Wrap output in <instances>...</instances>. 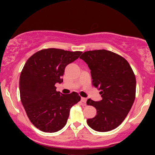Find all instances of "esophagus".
<instances>
[{
  "label": "esophagus",
  "instance_id": "34e87169",
  "mask_svg": "<svg viewBox=\"0 0 155 155\" xmlns=\"http://www.w3.org/2000/svg\"><path fill=\"white\" fill-rule=\"evenodd\" d=\"M81 102L84 103V104H85V103L87 102V98H86V97H81Z\"/></svg>",
  "mask_w": 155,
  "mask_h": 155
}]
</instances>
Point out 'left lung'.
<instances>
[{
	"label": "left lung",
	"instance_id": "8db88e82",
	"mask_svg": "<svg viewBox=\"0 0 155 155\" xmlns=\"http://www.w3.org/2000/svg\"><path fill=\"white\" fill-rule=\"evenodd\" d=\"M80 58L88 65L92 85L102 97L100 101H87L97 110L95 117L87 121L88 125L98 132L112 130L123 122L134 103V73L124 58L106 49L85 51Z\"/></svg>",
	"mask_w": 155,
	"mask_h": 155
}]
</instances>
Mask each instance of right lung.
Returning a JSON list of instances; mask_svg holds the SVG:
<instances>
[{"instance_id": "right-lung-1", "label": "right lung", "mask_w": 155, "mask_h": 155, "mask_svg": "<svg viewBox=\"0 0 155 155\" xmlns=\"http://www.w3.org/2000/svg\"><path fill=\"white\" fill-rule=\"evenodd\" d=\"M81 51L49 48L27 60L19 78L20 99L27 115L35 127L54 133L66 124L71 108L81 100L75 92L64 95L56 91L62 83L65 67L79 58Z\"/></svg>"}]
</instances>
